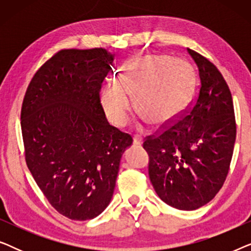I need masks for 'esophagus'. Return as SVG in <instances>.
I'll return each mask as SVG.
<instances>
[{"label": "esophagus", "instance_id": "1", "mask_svg": "<svg viewBox=\"0 0 251 251\" xmlns=\"http://www.w3.org/2000/svg\"><path fill=\"white\" fill-rule=\"evenodd\" d=\"M132 144L135 146H140L143 144V138H142V136H139V135H136L135 137H133V142H132Z\"/></svg>", "mask_w": 251, "mask_h": 251}]
</instances>
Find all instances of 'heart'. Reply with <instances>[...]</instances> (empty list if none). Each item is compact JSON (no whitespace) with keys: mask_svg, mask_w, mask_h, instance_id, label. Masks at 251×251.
<instances>
[{"mask_svg":"<svg viewBox=\"0 0 251 251\" xmlns=\"http://www.w3.org/2000/svg\"><path fill=\"white\" fill-rule=\"evenodd\" d=\"M193 84L190 65L179 58L145 54L129 60L116 77V85L104 87L100 104L113 125L129 121L136 99L139 114L154 125H168L185 108Z\"/></svg>","mask_w":251,"mask_h":251,"instance_id":"1","label":"heart"}]
</instances>
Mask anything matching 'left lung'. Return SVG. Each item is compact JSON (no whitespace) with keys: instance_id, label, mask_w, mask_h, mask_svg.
Masks as SVG:
<instances>
[{"instance_id":"obj_1","label":"left lung","mask_w":251,"mask_h":251,"mask_svg":"<svg viewBox=\"0 0 251 251\" xmlns=\"http://www.w3.org/2000/svg\"><path fill=\"white\" fill-rule=\"evenodd\" d=\"M197 64L200 88L185 114L143 147L156 194L179 210L207 204L227 176L236 126L228 85L211 61L187 49Z\"/></svg>"}]
</instances>
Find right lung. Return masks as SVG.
I'll list each match as a JSON object with an SVG mask.
<instances>
[{"mask_svg":"<svg viewBox=\"0 0 251 251\" xmlns=\"http://www.w3.org/2000/svg\"><path fill=\"white\" fill-rule=\"evenodd\" d=\"M114 54L102 48L60 50L34 75L22 106L27 167L50 204L88 221L111 202L131 136L109 125L101 83Z\"/></svg>","mask_w":251,"mask_h":251,"instance_id":"obj_1","label":"right lung"}]
</instances>
